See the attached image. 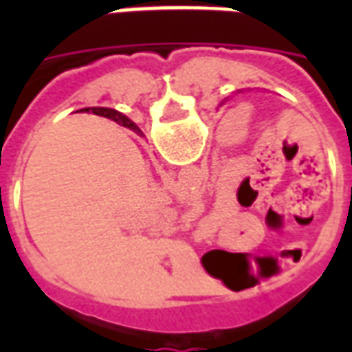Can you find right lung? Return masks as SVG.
Returning <instances> with one entry per match:
<instances>
[{"label":"right lung","mask_w":352,"mask_h":352,"mask_svg":"<svg viewBox=\"0 0 352 352\" xmlns=\"http://www.w3.org/2000/svg\"><path fill=\"white\" fill-rule=\"evenodd\" d=\"M94 113L100 116H107V118H111V120H115V122L122 124V126H126V128H130V130L138 131V133H141V130H139L135 124L131 122L130 118L126 115H122V113H118L116 109H107V107H94Z\"/></svg>","instance_id":"obj_1"}]
</instances>
